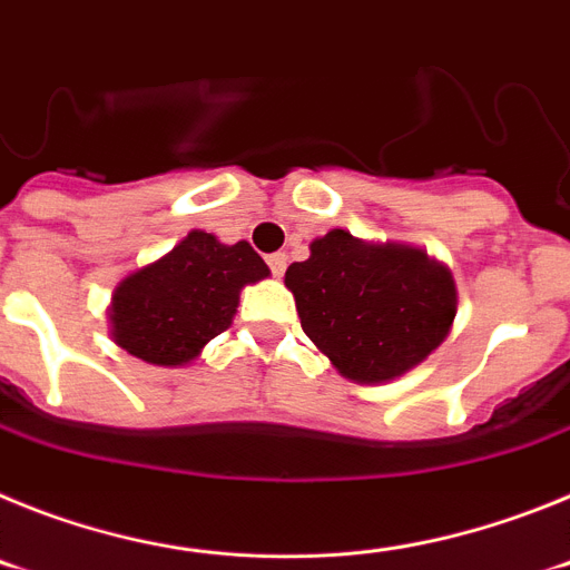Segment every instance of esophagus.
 <instances>
[{"label":"esophagus","mask_w":570,"mask_h":570,"mask_svg":"<svg viewBox=\"0 0 570 570\" xmlns=\"http://www.w3.org/2000/svg\"><path fill=\"white\" fill-rule=\"evenodd\" d=\"M268 265H271V271H274V276H282L285 274V265H288V256L282 254V250L279 254H271Z\"/></svg>","instance_id":"esophagus-1"}]
</instances>
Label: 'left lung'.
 <instances>
[{"label": "left lung", "instance_id": "obj_1", "mask_svg": "<svg viewBox=\"0 0 570 570\" xmlns=\"http://www.w3.org/2000/svg\"><path fill=\"white\" fill-rule=\"evenodd\" d=\"M302 331L345 380H400L434 354L456 316L445 262L405 242H365L334 228L285 271Z\"/></svg>", "mask_w": 570, "mask_h": 570}]
</instances>
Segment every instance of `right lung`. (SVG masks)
<instances>
[{"label":"right lung","mask_w":570,"mask_h":570,"mask_svg":"<svg viewBox=\"0 0 570 570\" xmlns=\"http://www.w3.org/2000/svg\"><path fill=\"white\" fill-rule=\"evenodd\" d=\"M271 271L248 242L225 245L190 230L156 262L130 271L108 305L110 340L136 360L183 367L230 328L245 285Z\"/></svg>","instance_id":"1"}]
</instances>
